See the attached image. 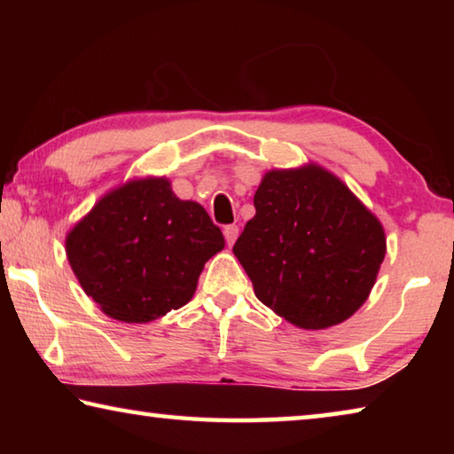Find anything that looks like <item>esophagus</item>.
<instances>
[{
	"label": "esophagus",
	"instance_id": "obj_1",
	"mask_svg": "<svg viewBox=\"0 0 454 454\" xmlns=\"http://www.w3.org/2000/svg\"><path fill=\"white\" fill-rule=\"evenodd\" d=\"M238 232H240V230H238V226H226L224 228V238H226V242H228V246H232L234 242H236V238H238Z\"/></svg>",
	"mask_w": 454,
	"mask_h": 454
}]
</instances>
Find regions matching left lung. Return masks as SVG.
<instances>
[{"label":"left lung","mask_w":454,"mask_h":454,"mask_svg":"<svg viewBox=\"0 0 454 454\" xmlns=\"http://www.w3.org/2000/svg\"><path fill=\"white\" fill-rule=\"evenodd\" d=\"M234 256L254 294L290 325L325 330L366 302L387 254L380 220L314 162L264 174Z\"/></svg>","instance_id":"8db88e82"}]
</instances>
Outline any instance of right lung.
Segmentation results:
<instances>
[{
    "mask_svg": "<svg viewBox=\"0 0 454 454\" xmlns=\"http://www.w3.org/2000/svg\"><path fill=\"white\" fill-rule=\"evenodd\" d=\"M224 236L198 202L180 200L164 176L128 180L98 200L66 236V254L99 310L145 325L194 296Z\"/></svg>",
    "mask_w": 454,
    "mask_h": 454,
    "instance_id": "obj_1",
    "label": "right lung"
}]
</instances>
